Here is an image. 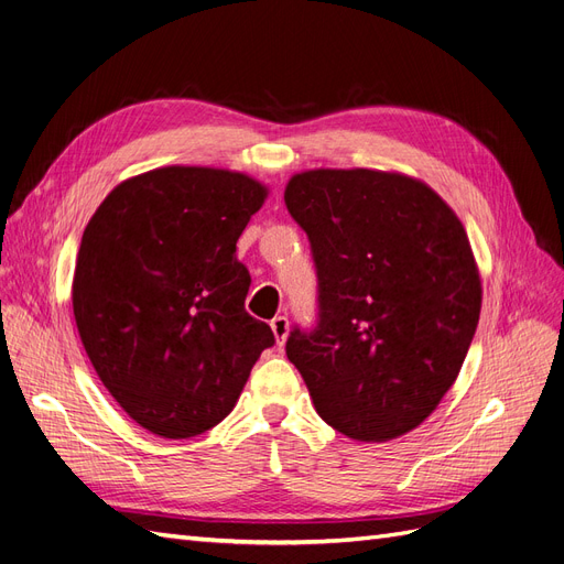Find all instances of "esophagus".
<instances>
[{"label": "esophagus", "mask_w": 564, "mask_h": 564, "mask_svg": "<svg viewBox=\"0 0 564 564\" xmlns=\"http://www.w3.org/2000/svg\"><path fill=\"white\" fill-rule=\"evenodd\" d=\"M270 327H272V334H275V338H278V344L282 346L284 340H286V334H289V317L286 315L272 317L270 319Z\"/></svg>", "instance_id": "obj_1"}]
</instances>
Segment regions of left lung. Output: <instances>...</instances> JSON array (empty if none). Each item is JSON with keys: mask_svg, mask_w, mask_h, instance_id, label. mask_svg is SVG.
<instances>
[{"mask_svg": "<svg viewBox=\"0 0 564 564\" xmlns=\"http://www.w3.org/2000/svg\"><path fill=\"white\" fill-rule=\"evenodd\" d=\"M308 235L317 319L286 357L317 414L352 440L398 437L458 377L482 286L464 226L429 185L371 169H317L284 191Z\"/></svg>", "mask_w": 564, "mask_h": 564, "instance_id": "1", "label": "left lung"}]
</instances>
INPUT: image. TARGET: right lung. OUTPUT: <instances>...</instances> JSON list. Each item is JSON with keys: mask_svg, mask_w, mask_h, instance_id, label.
I'll list each match as a JSON object with an SVG mask.
<instances>
[{"mask_svg": "<svg viewBox=\"0 0 564 564\" xmlns=\"http://www.w3.org/2000/svg\"><path fill=\"white\" fill-rule=\"evenodd\" d=\"M263 199L245 174L164 166L119 183L82 235L79 338L110 395L150 433L214 429L275 344L245 311L251 278L235 256Z\"/></svg>", "mask_w": 564, "mask_h": 564, "instance_id": "add662e5", "label": "right lung"}]
</instances>
